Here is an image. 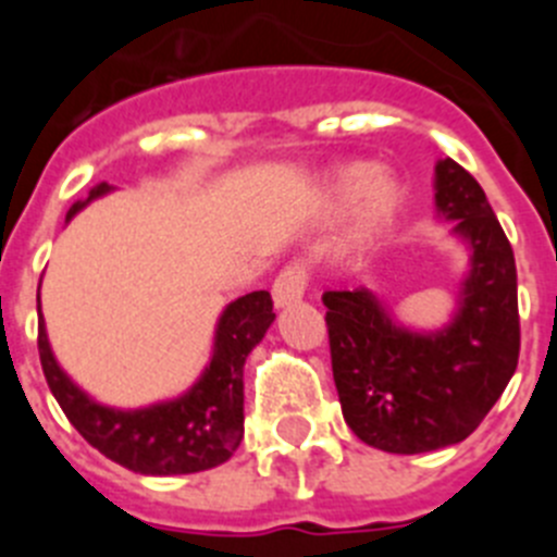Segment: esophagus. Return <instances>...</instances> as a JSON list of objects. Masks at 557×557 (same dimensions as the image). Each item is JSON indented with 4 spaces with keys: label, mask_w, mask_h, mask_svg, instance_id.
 <instances>
[{
    "label": "esophagus",
    "mask_w": 557,
    "mask_h": 557,
    "mask_svg": "<svg viewBox=\"0 0 557 557\" xmlns=\"http://www.w3.org/2000/svg\"><path fill=\"white\" fill-rule=\"evenodd\" d=\"M304 289H307V273L304 268L293 264V268H284L278 273V278L273 282V304L278 309L293 307L304 298Z\"/></svg>",
    "instance_id": "34e87169"
}]
</instances>
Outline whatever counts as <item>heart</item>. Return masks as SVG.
I'll return each instance as SVG.
<instances>
[{"label":"heart","mask_w":557,"mask_h":557,"mask_svg":"<svg viewBox=\"0 0 557 557\" xmlns=\"http://www.w3.org/2000/svg\"><path fill=\"white\" fill-rule=\"evenodd\" d=\"M323 195L332 206H357V239L376 234L401 203V184L391 172L373 170L366 161L337 166L326 178Z\"/></svg>","instance_id":"heart-1"}]
</instances>
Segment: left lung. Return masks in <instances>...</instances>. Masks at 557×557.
<instances>
[{
	"label": "left lung",
	"mask_w": 557,
	"mask_h": 557,
	"mask_svg": "<svg viewBox=\"0 0 557 557\" xmlns=\"http://www.w3.org/2000/svg\"><path fill=\"white\" fill-rule=\"evenodd\" d=\"M435 211L469 253L446 326H405L368 287L323 295L343 418L391 455L466 441L519 362L513 248L482 186L451 159L435 164Z\"/></svg>",
	"instance_id": "1"
}]
</instances>
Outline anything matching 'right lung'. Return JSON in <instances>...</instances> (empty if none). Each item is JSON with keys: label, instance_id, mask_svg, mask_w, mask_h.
<instances>
[{"label": "right lung", "instance_id": "right-lung-1", "mask_svg": "<svg viewBox=\"0 0 557 557\" xmlns=\"http://www.w3.org/2000/svg\"><path fill=\"white\" fill-rule=\"evenodd\" d=\"M113 191V186L97 184L86 200H77L66 214V223L91 200ZM275 321L270 293L256 289L231 301L220 312L214 326L211 357L195 385L181 396L156 405L120 410L100 405L83 387L72 382L58 366L47 337V323L38 298V354L47 385L61 410L88 444L136 474L172 476L214 469L236 451L245 432L243 412V368Z\"/></svg>", "mask_w": 557, "mask_h": 557}]
</instances>
